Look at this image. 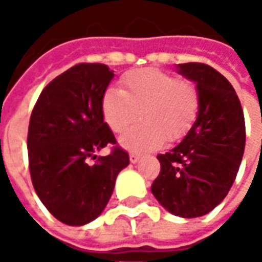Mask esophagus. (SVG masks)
Returning <instances> with one entry per match:
<instances>
[{
	"label": "esophagus",
	"mask_w": 262,
	"mask_h": 262,
	"mask_svg": "<svg viewBox=\"0 0 262 262\" xmlns=\"http://www.w3.org/2000/svg\"><path fill=\"white\" fill-rule=\"evenodd\" d=\"M129 159H130V163H137L139 160H140V154H137V153H130V156H129Z\"/></svg>",
	"instance_id": "34e87169"
}]
</instances>
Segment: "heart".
I'll return each mask as SVG.
<instances>
[{
    "instance_id": "heart-1",
    "label": "heart",
    "mask_w": 262,
    "mask_h": 262,
    "mask_svg": "<svg viewBox=\"0 0 262 262\" xmlns=\"http://www.w3.org/2000/svg\"><path fill=\"white\" fill-rule=\"evenodd\" d=\"M199 106L195 82L159 69L127 73L122 78V91L108 88L101 101L103 120L115 133L125 130L140 112L142 123L126 130L119 140L135 153L161 147L165 139H182L195 123Z\"/></svg>"
}]
</instances>
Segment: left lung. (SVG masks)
I'll use <instances>...</instances> for the list:
<instances>
[{
  "instance_id": "obj_1",
  "label": "left lung",
  "mask_w": 262,
  "mask_h": 262,
  "mask_svg": "<svg viewBox=\"0 0 262 262\" xmlns=\"http://www.w3.org/2000/svg\"><path fill=\"white\" fill-rule=\"evenodd\" d=\"M196 84L201 106L182 142L159 154V177L151 192L180 217H199L219 205L236 180L246 146V123L234 88L217 70L203 63L178 64Z\"/></svg>"
}]
</instances>
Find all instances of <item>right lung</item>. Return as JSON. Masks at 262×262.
I'll use <instances>...</instances> for the list:
<instances>
[{
    "label": "right lung",
    "mask_w": 262,
    "mask_h": 262,
    "mask_svg": "<svg viewBox=\"0 0 262 262\" xmlns=\"http://www.w3.org/2000/svg\"><path fill=\"white\" fill-rule=\"evenodd\" d=\"M114 71L99 63L75 64L45 86L32 111L28 157L33 188L54 217L69 226L97 219L129 164L103 122L101 101ZM94 159V162L91 160Z\"/></svg>",
    "instance_id": "right-lung-1"
}]
</instances>
